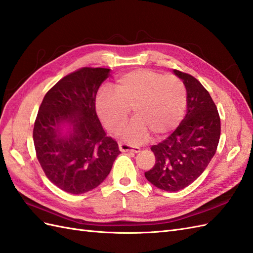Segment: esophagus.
<instances>
[{
  "mask_svg": "<svg viewBox=\"0 0 253 253\" xmlns=\"http://www.w3.org/2000/svg\"><path fill=\"white\" fill-rule=\"evenodd\" d=\"M119 148L122 152H131V153H138L140 151V148H138V146H132L128 143L122 142V141L119 142Z\"/></svg>",
  "mask_w": 253,
  "mask_h": 253,
  "instance_id": "esophagus-1",
  "label": "esophagus"
}]
</instances>
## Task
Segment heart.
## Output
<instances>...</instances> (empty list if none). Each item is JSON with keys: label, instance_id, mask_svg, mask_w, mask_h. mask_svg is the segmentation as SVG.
Here are the masks:
<instances>
[{"label": "heart", "instance_id": "obj_1", "mask_svg": "<svg viewBox=\"0 0 253 253\" xmlns=\"http://www.w3.org/2000/svg\"><path fill=\"white\" fill-rule=\"evenodd\" d=\"M115 88L100 87L97 111L110 130L119 131L132 108L136 117L123 131L129 142H143L150 131L156 137L162 136L177 126L184 113L185 87L175 76L137 69L122 74Z\"/></svg>", "mask_w": 253, "mask_h": 253}]
</instances>
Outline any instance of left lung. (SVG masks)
I'll return each mask as SVG.
<instances>
[{"mask_svg": "<svg viewBox=\"0 0 253 253\" xmlns=\"http://www.w3.org/2000/svg\"><path fill=\"white\" fill-rule=\"evenodd\" d=\"M173 72L185 85L187 112L169 137L152 145L155 165L144 173L152 184L167 192L184 189L204 172L221 134L218 109L208 90L191 74Z\"/></svg>", "mask_w": 253, "mask_h": 253, "instance_id": "obj_1", "label": "left lung"}]
</instances>
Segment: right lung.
Masks as SVG:
<instances>
[{
    "mask_svg": "<svg viewBox=\"0 0 253 253\" xmlns=\"http://www.w3.org/2000/svg\"><path fill=\"white\" fill-rule=\"evenodd\" d=\"M110 69L81 68L46 92L34 122L37 157L46 177L70 194H83L101 184L121 152L107 137L96 112V95ZM72 127L62 135L61 125Z\"/></svg>",
    "mask_w": 253,
    "mask_h": 253,
    "instance_id": "1",
    "label": "right lung"
}]
</instances>
